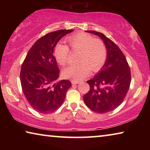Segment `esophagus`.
Masks as SVG:
<instances>
[{
  "label": "esophagus",
  "mask_w": 150,
  "mask_h": 150,
  "mask_svg": "<svg viewBox=\"0 0 150 150\" xmlns=\"http://www.w3.org/2000/svg\"><path fill=\"white\" fill-rule=\"evenodd\" d=\"M80 83V81H75V80H72L71 81V83L73 85H76V84H79Z\"/></svg>",
  "instance_id": "esophagus-1"
}]
</instances>
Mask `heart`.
<instances>
[{
    "instance_id": "b5f03b06",
    "label": "heart",
    "mask_w": 150,
    "mask_h": 150,
    "mask_svg": "<svg viewBox=\"0 0 150 150\" xmlns=\"http://www.w3.org/2000/svg\"><path fill=\"white\" fill-rule=\"evenodd\" d=\"M71 46L74 50H79L77 65H72L63 70L64 77L75 81H81L90 74L91 68L98 71L103 67L107 57V50L102 40L93 38L85 32H79L68 38ZM69 48L66 44L59 43L55 48V56L57 62L65 65L69 61Z\"/></svg>"
}]
</instances>
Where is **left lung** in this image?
<instances>
[{
  "instance_id": "obj_1",
  "label": "left lung",
  "mask_w": 150,
  "mask_h": 150,
  "mask_svg": "<svg viewBox=\"0 0 150 150\" xmlns=\"http://www.w3.org/2000/svg\"><path fill=\"white\" fill-rule=\"evenodd\" d=\"M103 40L107 50L105 64L92 79L87 82L90 90L83 96L85 105L95 112L115 110L123 102L131 82L128 63L117 45L100 32L86 31Z\"/></svg>"
}]
</instances>
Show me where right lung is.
I'll use <instances>...</instances> for the list:
<instances>
[{"instance_id": "right-lung-1", "label": "right lung", "mask_w": 150, "mask_h": 150, "mask_svg": "<svg viewBox=\"0 0 150 150\" xmlns=\"http://www.w3.org/2000/svg\"><path fill=\"white\" fill-rule=\"evenodd\" d=\"M73 31L59 30L40 38L30 48L22 63V91L32 107L40 113L50 114L57 110L71 87L69 80L55 83L59 69L54 54L57 42Z\"/></svg>"}]
</instances>
